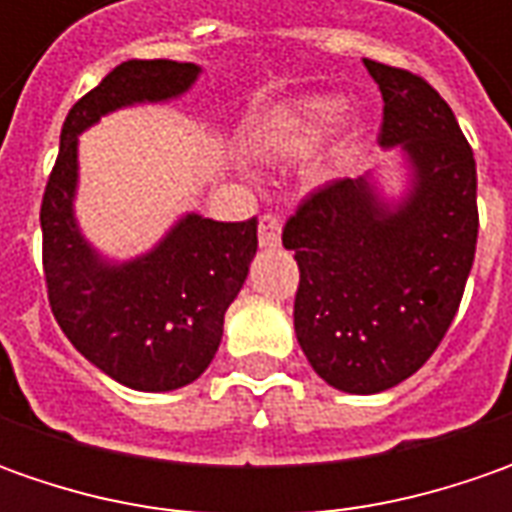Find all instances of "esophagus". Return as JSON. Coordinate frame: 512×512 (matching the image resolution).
Instances as JSON below:
<instances>
[{"label":"esophagus","instance_id":"obj_1","mask_svg":"<svg viewBox=\"0 0 512 512\" xmlns=\"http://www.w3.org/2000/svg\"><path fill=\"white\" fill-rule=\"evenodd\" d=\"M259 242H262V247H276L282 242V222H279V216L265 213L259 219Z\"/></svg>","mask_w":512,"mask_h":512}]
</instances>
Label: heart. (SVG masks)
<instances>
[{"mask_svg": "<svg viewBox=\"0 0 512 512\" xmlns=\"http://www.w3.org/2000/svg\"><path fill=\"white\" fill-rule=\"evenodd\" d=\"M344 99L339 96H313L296 105L285 119L282 133L276 136V148L285 153L313 148L319 139H325L330 130L342 122Z\"/></svg>", "mask_w": 512, "mask_h": 512, "instance_id": "b5f03b06", "label": "heart"}]
</instances>
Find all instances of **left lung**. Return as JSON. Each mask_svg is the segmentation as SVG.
I'll return each mask as SVG.
<instances>
[{
	"label": "left lung",
	"instance_id": "1",
	"mask_svg": "<svg viewBox=\"0 0 512 512\" xmlns=\"http://www.w3.org/2000/svg\"><path fill=\"white\" fill-rule=\"evenodd\" d=\"M382 90L384 150L402 148L410 190L387 205L370 176L336 179L287 219L299 265L296 339L330 387L370 396L422 367L453 322L476 256V159L422 76L364 59Z\"/></svg>",
	"mask_w": 512,
	"mask_h": 512
}]
</instances>
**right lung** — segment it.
Returning <instances> with one entry per match:
<instances>
[{"mask_svg":"<svg viewBox=\"0 0 512 512\" xmlns=\"http://www.w3.org/2000/svg\"><path fill=\"white\" fill-rule=\"evenodd\" d=\"M199 70L170 59H130L110 70L70 108L39 213L48 302L62 333L110 379L145 393L196 382L213 362L225 310L259 247L256 219L213 222L187 213L150 253L108 262L73 216L79 133L110 110L182 96Z\"/></svg>","mask_w":512,"mask_h":512,"instance_id":"1","label":"right lung"}]
</instances>
